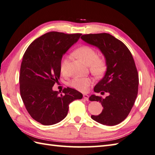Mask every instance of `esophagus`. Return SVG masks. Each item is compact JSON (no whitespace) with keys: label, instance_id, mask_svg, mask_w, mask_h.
Returning <instances> with one entry per match:
<instances>
[{"label":"esophagus","instance_id":"34e87169","mask_svg":"<svg viewBox=\"0 0 155 155\" xmlns=\"http://www.w3.org/2000/svg\"><path fill=\"white\" fill-rule=\"evenodd\" d=\"M84 100H89V96L88 95H87V94H84Z\"/></svg>","mask_w":155,"mask_h":155}]
</instances>
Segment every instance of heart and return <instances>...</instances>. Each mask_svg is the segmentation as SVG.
Returning a JSON list of instances; mask_svg holds the SVG:
<instances>
[{
  "instance_id": "heart-1",
  "label": "heart",
  "mask_w": 155,
  "mask_h": 155,
  "mask_svg": "<svg viewBox=\"0 0 155 155\" xmlns=\"http://www.w3.org/2000/svg\"><path fill=\"white\" fill-rule=\"evenodd\" d=\"M75 55L80 58L85 64L89 66L91 74L96 77H100L103 75L106 69L105 59L100 57H97L96 51L89 46H82L77 49L75 51ZM68 64V58L64 57L60 63V69L61 72H65ZM91 84V80L89 78H75L69 84L74 87L82 92L86 91Z\"/></svg>"
}]
</instances>
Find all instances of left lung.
Masks as SVG:
<instances>
[{
  "mask_svg": "<svg viewBox=\"0 0 155 155\" xmlns=\"http://www.w3.org/2000/svg\"><path fill=\"white\" fill-rule=\"evenodd\" d=\"M81 39L100 49L107 68L94 90L109 95L105 98L94 94L90 97V101H97L103 106L101 114L91 118L104 125L118 124L129 114L138 94V74L133 57L121 41L108 33L84 35Z\"/></svg>",
  "mask_w": 155,
  "mask_h": 155,
  "instance_id": "8db88e82",
  "label": "left lung"
}]
</instances>
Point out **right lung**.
<instances>
[{
    "label": "right lung",
    "mask_w": 155,
    "mask_h": 155,
    "mask_svg": "<svg viewBox=\"0 0 155 155\" xmlns=\"http://www.w3.org/2000/svg\"><path fill=\"white\" fill-rule=\"evenodd\" d=\"M81 34L49 32L28 47L21 63L19 76L21 98L35 120L43 125L61 122L68 115L69 104L83 95L70 87L64 94L53 91L60 77V63L68 50Z\"/></svg>",
    "instance_id": "right-lung-1"
}]
</instances>
